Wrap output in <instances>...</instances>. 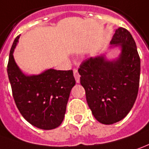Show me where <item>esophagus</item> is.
I'll return each mask as SVG.
<instances>
[{
	"instance_id": "esophagus-1",
	"label": "esophagus",
	"mask_w": 149,
	"mask_h": 149,
	"mask_svg": "<svg viewBox=\"0 0 149 149\" xmlns=\"http://www.w3.org/2000/svg\"><path fill=\"white\" fill-rule=\"evenodd\" d=\"M74 79H75V81H76L77 84H79L80 82V75L78 73L77 70H74Z\"/></svg>"
}]
</instances>
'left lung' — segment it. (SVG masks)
I'll use <instances>...</instances> for the list:
<instances>
[{"mask_svg": "<svg viewBox=\"0 0 149 149\" xmlns=\"http://www.w3.org/2000/svg\"><path fill=\"white\" fill-rule=\"evenodd\" d=\"M113 49L120 50L114 58H108V51L90 57L79 69L88 106L94 118L105 125L118 123L127 115L139 90L140 59L127 30H115L109 50Z\"/></svg>", "mask_w": 149, "mask_h": 149, "instance_id": "obj_1", "label": "left lung"}]
</instances>
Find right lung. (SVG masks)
I'll return each mask as SVG.
<instances>
[{
	"mask_svg": "<svg viewBox=\"0 0 149 149\" xmlns=\"http://www.w3.org/2000/svg\"><path fill=\"white\" fill-rule=\"evenodd\" d=\"M19 37L11 47L7 66L14 101L22 117L34 127L55 129L64 119L70 93L75 85L73 70L51 68L39 74H26L14 57Z\"/></svg>",
	"mask_w": 149,
	"mask_h": 149,
	"instance_id": "add662e5",
	"label": "right lung"
}]
</instances>
